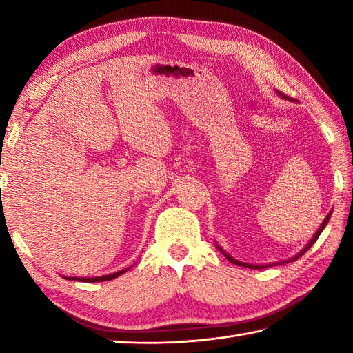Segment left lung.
I'll use <instances>...</instances> for the list:
<instances>
[{"label": "left lung", "instance_id": "8db88e82", "mask_svg": "<svg viewBox=\"0 0 353 353\" xmlns=\"http://www.w3.org/2000/svg\"><path fill=\"white\" fill-rule=\"evenodd\" d=\"M279 94H281V92H279ZM281 95H282V97H283V99H285V94H281ZM331 214H332V212H329V214L326 215V219H325V221H323V223H321V226H320V228H319V230L316 232V235H314V236H312V238L310 239V243L305 245V249H303V250H302L301 253H299V254H297V256H294V258H291L290 261H296V259H299V258H301V256H302V254H303V253H305L306 250H310V249H311V245H312L314 243H316V241H317V238L320 236V234H321V232H323V229L326 228V224H327L329 219H331ZM219 249H220V247H219ZM220 250H221V249H220ZM221 252H223V250H221ZM223 253H224V252H223ZM224 256H226V258H228V259H229L230 262H234V264H236V265H243V267H249V268H265L264 265H252V264H245V262H239V261H235L234 258H230V256H229V254H226V253H224ZM290 261H287V262H290ZM272 265H273V264H272ZM267 267H268V265H267Z\"/></svg>", "mask_w": 353, "mask_h": 353}]
</instances>
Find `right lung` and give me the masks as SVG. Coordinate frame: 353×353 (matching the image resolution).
<instances>
[{
    "label": "right lung",
    "mask_w": 353,
    "mask_h": 353,
    "mask_svg": "<svg viewBox=\"0 0 353 353\" xmlns=\"http://www.w3.org/2000/svg\"><path fill=\"white\" fill-rule=\"evenodd\" d=\"M127 270H121V272H117V273H112L108 276H100V277H70V279L74 281H80V282H103V281H112L115 279V277L121 276L123 273H125Z\"/></svg>",
    "instance_id": "add662e5"
}]
</instances>
